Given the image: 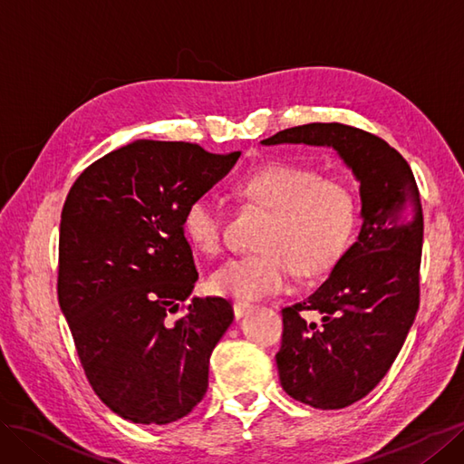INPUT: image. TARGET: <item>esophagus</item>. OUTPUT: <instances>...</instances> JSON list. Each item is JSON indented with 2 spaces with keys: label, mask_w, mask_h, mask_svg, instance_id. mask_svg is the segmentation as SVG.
I'll return each instance as SVG.
<instances>
[{
  "label": "esophagus",
  "mask_w": 464,
  "mask_h": 464,
  "mask_svg": "<svg viewBox=\"0 0 464 464\" xmlns=\"http://www.w3.org/2000/svg\"><path fill=\"white\" fill-rule=\"evenodd\" d=\"M251 305L249 302H240V300H236L234 302V314H236V317H242V315H246L249 310H251Z\"/></svg>",
  "instance_id": "esophagus-1"
}]
</instances>
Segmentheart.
Wrapping results in <instances>:
<instances>
[{
    "label": "heart",
    "mask_w": 464,
    "mask_h": 464,
    "mask_svg": "<svg viewBox=\"0 0 464 464\" xmlns=\"http://www.w3.org/2000/svg\"><path fill=\"white\" fill-rule=\"evenodd\" d=\"M237 193L271 210L254 256L232 257L210 275L220 296L257 300L285 292L296 269L304 276L329 271L350 244L356 227V199L341 179L321 178L314 168L269 162L237 181ZM181 228L188 242L205 256L222 249V213L213 198L188 203Z\"/></svg>",
    "instance_id": "obj_1"
}]
</instances>
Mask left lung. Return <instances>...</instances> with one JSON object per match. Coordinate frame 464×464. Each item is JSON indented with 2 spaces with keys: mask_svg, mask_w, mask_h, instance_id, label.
Segmentation results:
<instances>
[{
  "mask_svg": "<svg viewBox=\"0 0 464 464\" xmlns=\"http://www.w3.org/2000/svg\"><path fill=\"white\" fill-rule=\"evenodd\" d=\"M261 143L333 147L360 181L358 240L310 298L285 307L276 353L292 399L344 409L385 377L418 312L424 215L416 179L399 150L353 125L305 123ZM304 311L322 321L305 322Z\"/></svg>",
  "mask_w": 464,
  "mask_h": 464,
  "instance_id": "left-lung-1",
  "label": "left lung"
}]
</instances>
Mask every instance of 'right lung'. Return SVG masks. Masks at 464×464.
<instances>
[{
	"label": "right lung",
	"mask_w": 464,
	"mask_h": 464,
	"mask_svg": "<svg viewBox=\"0 0 464 464\" xmlns=\"http://www.w3.org/2000/svg\"><path fill=\"white\" fill-rule=\"evenodd\" d=\"M237 159L139 139L85 168L67 193L60 307L91 387L130 422H176L205 397L234 310L218 296L189 300L199 273L181 217Z\"/></svg>",
	"instance_id": "obj_1"
}]
</instances>
